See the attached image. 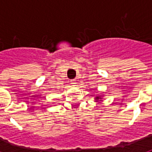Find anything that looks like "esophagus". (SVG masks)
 Wrapping results in <instances>:
<instances>
[{
    "label": "esophagus",
    "mask_w": 152,
    "mask_h": 152,
    "mask_svg": "<svg viewBox=\"0 0 152 152\" xmlns=\"http://www.w3.org/2000/svg\"><path fill=\"white\" fill-rule=\"evenodd\" d=\"M70 84L72 86H76V82L75 80H71L70 81Z\"/></svg>",
    "instance_id": "1"
}]
</instances>
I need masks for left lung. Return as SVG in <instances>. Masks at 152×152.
Segmentation results:
<instances>
[{"label": "left lung", "instance_id": "1", "mask_svg": "<svg viewBox=\"0 0 152 152\" xmlns=\"http://www.w3.org/2000/svg\"><path fill=\"white\" fill-rule=\"evenodd\" d=\"M102 97L101 95H96V96H95V102H98V101L101 102V101H102Z\"/></svg>", "mask_w": 152, "mask_h": 152}]
</instances>
